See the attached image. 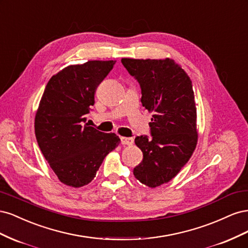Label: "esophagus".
Listing matches in <instances>:
<instances>
[{"mask_svg": "<svg viewBox=\"0 0 248 248\" xmlns=\"http://www.w3.org/2000/svg\"><path fill=\"white\" fill-rule=\"evenodd\" d=\"M133 142H134V140H133V139H131V138H124V137L121 138V144H122V145L132 146Z\"/></svg>", "mask_w": 248, "mask_h": 248, "instance_id": "34e87169", "label": "esophagus"}]
</instances>
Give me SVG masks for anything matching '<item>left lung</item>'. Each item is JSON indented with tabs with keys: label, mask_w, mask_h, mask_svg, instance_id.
I'll use <instances>...</instances> for the list:
<instances>
[{
	"label": "left lung",
	"mask_w": 248,
	"mask_h": 248,
	"mask_svg": "<svg viewBox=\"0 0 248 248\" xmlns=\"http://www.w3.org/2000/svg\"><path fill=\"white\" fill-rule=\"evenodd\" d=\"M141 89V104L153 112L152 139L137 137L142 160L133 175L151 188L170 182L187 163L198 144L197 108L192 82L175 60L122 58Z\"/></svg>",
	"instance_id": "left-lung-1"
}]
</instances>
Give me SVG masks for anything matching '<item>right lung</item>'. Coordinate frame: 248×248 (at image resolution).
<instances>
[{
  "mask_svg": "<svg viewBox=\"0 0 248 248\" xmlns=\"http://www.w3.org/2000/svg\"><path fill=\"white\" fill-rule=\"evenodd\" d=\"M116 61L69 65L54 74L35 115V136L44 158L60 181L71 187L88 185L103 159L121 140L89 126L87 115L95 92Z\"/></svg>",
  "mask_w": 248,
  "mask_h": 248,
  "instance_id": "right-lung-1",
  "label": "right lung"
}]
</instances>
